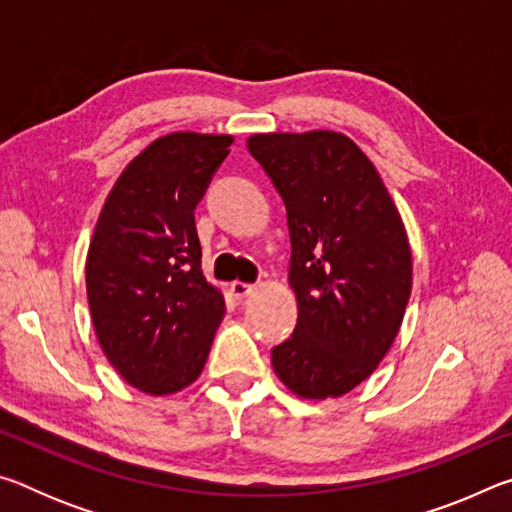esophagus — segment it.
<instances>
[{
  "label": "esophagus",
  "instance_id": "esophagus-1",
  "mask_svg": "<svg viewBox=\"0 0 512 512\" xmlns=\"http://www.w3.org/2000/svg\"><path fill=\"white\" fill-rule=\"evenodd\" d=\"M257 287L255 284H248V282H241V280H235L230 284V291H232V296L235 298H239V300H244V298H248L250 293H253Z\"/></svg>",
  "mask_w": 512,
  "mask_h": 512
}]
</instances>
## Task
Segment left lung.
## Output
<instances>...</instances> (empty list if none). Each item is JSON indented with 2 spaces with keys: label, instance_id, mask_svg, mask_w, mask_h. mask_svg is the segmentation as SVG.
I'll list each match as a JSON object with an SVG mask.
<instances>
[{
  "label": "left lung",
  "instance_id": "obj_1",
  "mask_svg": "<svg viewBox=\"0 0 512 512\" xmlns=\"http://www.w3.org/2000/svg\"><path fill=\"white\" fill-rule=\"evenodd\" d=\"M248 151L287 205L298 325L271 363L302 400L341 397L391 350L413 259L391 194L348 135L257 133Z\"/></svg>",
  "mask_w": 512,
  "mask_h": 512
}]
</instances>
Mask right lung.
Segmentation results:
<instances>
[{"label": "right lung", "instance_id": "1", "mask_svg": "<svg viewBox=\"0 0 512 512\" xmlns=\"http://www.w3.org/2000/svg\"><path fill=\"white\" fill-rule=\"evenodd\" d=\"M232 135H162L128 162L103 203L85 287L103 354L128 384L171 395L194 384L225 314L205 280L194 210Z\"/></svg>", "mask_w": 512, "mask_h": 512}]
</instances>
